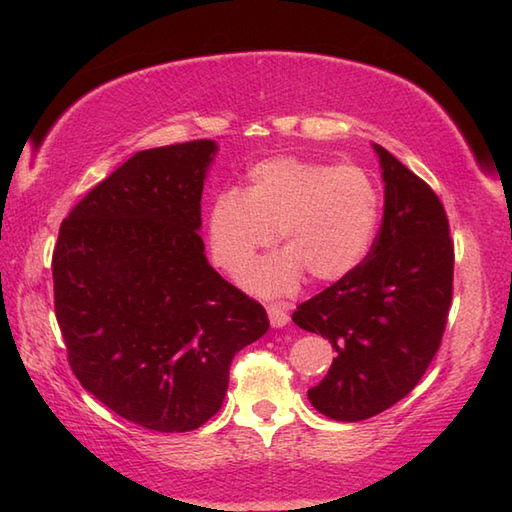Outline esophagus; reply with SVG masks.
<instances>
[{"label": "esophagus", "mask_w": 512, "mask_h": 512, "mask_svg": "<svg viewBox=\"0 0 512 512\" xmlns=\"http://www.w3.org/2000/svg\"><path fill=\"white\" fill-rule=\"evenodd\" d=\"M268 319L273 328H286L290 323V314L286 312L284 306H279V303H270L268 306Z\"/></svg>", "instance_id": "1"}]
</instances>
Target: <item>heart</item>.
Listing matches in <instances>:
<instances>
[{
    "label": "heart",
    "mask_w": 512,
    "mask_h": 512,
    "mask_svg": "<svg viewBox=\"0 0 512 512\" xmlns=\"http://www.w3.org/2000/svg\"><path fill=\"white\" fill-rule=\"evenodd\" d=\"M378 193L363 169L330 167L297 156L257 162L244 191L217 193L206 213L213 262L228 275L244 273L259 250L286 248L248 270L257 295H290L310 275L332 284L363 262L378 226Z\"/></svg>",
    "instance_id": "heart-1"
}]
</instances>
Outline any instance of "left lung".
I'll use <instances>...</instances> for the list:
<instances>
[{
    "instance_id": "8db88e82",
    "label": "left lung",
    "mask_w": 512,
    "mask_h": 512,
    "mask_svg": "<svg viewBox=\"0 0 512 512\" xmlns=\"http://www.w3.org/2000/svg\"><path fill=\"white\" fill-rule=\"evenodd\" d=\"M385 182L383 224L365 262L292 314L336 358L308 389L312 407L358 422L396 405L436 356L453 295V242L427 182L374 145Z\"/></svg>"
}]
</instances>
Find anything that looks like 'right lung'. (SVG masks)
<instances>
[{
    "label": "right lung",
    "instance_id": "add662e5",
    "mask_svg": "<svg viewBox=\"0 0 512 512\" xmlns=\"http://www.w3.org/2000/svg\"><path fill=\"white\" fill-rule=\"evenodd\" d=\"M215 140L138 151L65 217L54 312L79 383L160 433L202 427L266 310L215 273L200 237Z\"/></svg>",
    "mask_w": 512,
    "mask_h": 512
}]
</instances>
